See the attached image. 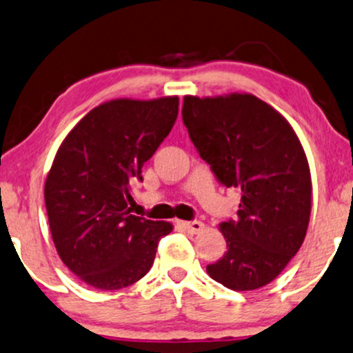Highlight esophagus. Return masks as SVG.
<instances>
[{
	"mask_svg": "<svg viewBox=\"0 0 353 353\" xmlns=\"http://www.w3.org/2000/svg\"><path fill=\"white\" fill-rule=\"evenodd\" d=\"M181 228H183L185 230H188L190 234H198L204 229V224L201 223V221H188V223H181Z\"/></svg>",
	"mask_w": 353,
	"mask_h": 353,
	"instance_id": "34e87169",
	"label": "esophagus"
}]
</instances>
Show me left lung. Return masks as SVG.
Wrapping results in <instances>:
<instances>
[{"instance_id": "1", "label": "left lung", "mask_w": 353, "mask_h": 353, "mask_svg": "<svg viewBox=\"0 0 353 353\" xmlns=\"http://www.w3.org/2000/svg\"><path fill=\"white\" fill-rule=\"evenodd\" d=\"M183 124L221 185L241 188L228 252L206 270L236 291L268 285L296 255L311 214V173L288 121L254 94L185 97Z\"/></svg>"}]
</instances>
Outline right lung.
Returning a JSON list of instances; mask_svg holds the SVG:
<instances>
[{
    "label": "right lung",
    "mask_w": 353,
    "mask_h": 353,
    "mask_svg": "<svg viewBox=\"0 0 353 353\" xmlns=\"http://www.w3.org/2000/svg\"><path fill=\"white\" fill-rule=\"evenodd\" d=\"M178 116V97L112 99L70 130L47 175L46 208L62 262L86 285L121 290L154 263L172 224L130 214V186Z\"/></svg>",
    "instance_id": "right-lung-1"
}]
</instances>
